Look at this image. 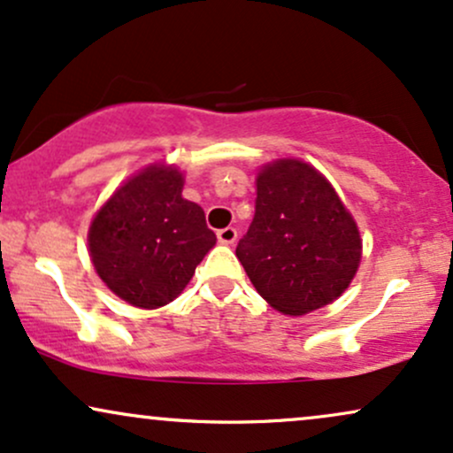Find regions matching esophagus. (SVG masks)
<instances>
[{
  "instance_id": "esophagus-1",
  "label": "esophagus",
  "mask_w": 453,
  "mask_h": 453,
  "mask_svg": "<svg viewBox=\"0 0 453 453\" xmlns=\"http://www.w3.org/2000/svg\"><path fill=\"white\" fill-rule=\"evenodd\" d=\"M217 238H219L221 244H234L238 238L236 227H223V230L217 232Z\"/></svg>"
}]
</instances>
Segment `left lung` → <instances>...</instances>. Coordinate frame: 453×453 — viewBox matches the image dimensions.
<instances>
[{"mask_svg": "<svg viewBox=\"0 0 453 453\" xmlns=\"http://www.w3.org/2000/svg\"><path fill=\"white\" fill-rule=\"evenodd\" d=\"M356 221L332 185L298 159L257 176L256 215L236 257L253 288L285 315H304L345 292L360 266Z\"/></svg>", "mask_w": 453, "mask_h": 453, "instance_id": "8db88e82", "label": "left lung"}]
</instances>
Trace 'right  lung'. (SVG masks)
Here are the masks:
<instances>
[{"instance_id": "right-lung-1", "label": "right lung", "mask_w": 453, "mask_h": 453, "mask_svg": "<svg viewBox=\"0 0 453 453\" xmlns=\"http://www.w3.org/2000/svg\"><path fill=\"white\" fill-rule=\"evenodd\" d=\"M180 194L179 170L149 165L119 187L91 223L89 253L97 274L140 309L173 303L217 242L204 211Z\"/></svg>"}]
</instances>
